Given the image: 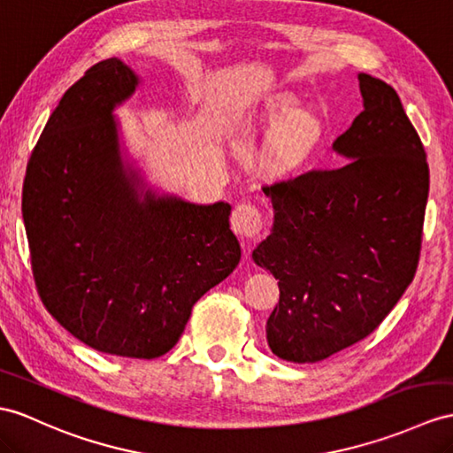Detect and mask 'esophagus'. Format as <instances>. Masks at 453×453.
<instances>
[{
  "label": "esophagus",
  "mask_w": 453,
  "mask_h": 453,
  "mask_svg": "<svg viewBox=\"0 0 453 453\" xmlns=\"http://www.w3.org/2000/svg\"><path fill=\"white\" fill-rule=\"evenodd\" d=\"M230 226L240 238H253L261 233L263 217L256 205L240 203L230 217Z\"/></svg>",
  "instance_id": "34e87169"
}]
</instances>
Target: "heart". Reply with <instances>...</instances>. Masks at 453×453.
Returning a JSON list of instances; mask_svg holds the SVG:
<instances>
[{
	"label": "heart",
	"instance_id": "1",
	"mask_svg": "<svg viewBox=\"0 0 453 453\" xmlns=\"http://www.w3.org/2000/svg\"><path fill=\"white\" fill-rule=\"evenodd\" d=\"M269 130L265 165L274 174H294L310 165L325 140V125L315 113L297 109L290 97H274L256 117Z\"/></svg>",
	"mask_w": 453,
	"mask_h": 453
}]
</instances>
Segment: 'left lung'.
I'll list each match as a JSON object with an SVG mask.
<instances>
[{
    "label": "left lung",
    "instance_id": "1",
    "mask_svg": "<svg viewBox=\"0 0 453 453\" xmlns=\"http://www.w3.org/2000/svg\"><path fill=\"white\" fill-rule=\"evenodd\" d=\"M363 111L333 143L349 163L265 186L271 234L251 257L279 279L274 356L315 363L369 336L411 284L428 165L392 86L359 73Z\"/></svg>",
    "mask_w": 453,
    "mask_h": 453
}]
</instances>
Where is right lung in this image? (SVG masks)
I'll return each instance as SVG.
<instances>
[{
    "instance_id": "right-lung-1",
    "label": "right lung",
    "mask_w": 453,
    "mask_h": 453,
    "mask_svg": "<svg viewBox=\"0 0 453 453\" xmlns=\"http://www.w3.org/2000/svg\"><path fill=\"white\" fill-rule=\"evenodd\" d=\"M138 86L111 58L65 92L28 161L23 219L55 321L104 354L153 359L242 253L230 203L159 194L127 159L115 109Z\"/></svg>"
}]
</instances>
